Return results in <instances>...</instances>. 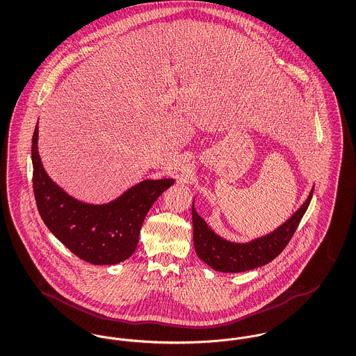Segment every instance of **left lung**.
Wrapping results in <instances>:
<instances>
[{
  "label": "left lung",
  "instance_id": "left-lung-1",
  "mask_svg": "<svg viewBox=\"0 0 356 356\" xmlns=\"http://www.w3.org/2000/svg\"><path fill=\"white\" fill-rule=\"evenodd\" d=\"M312 193L314 188L303 205L286 222L271 234L248 243H232L216 235L199 216L192 204L193 245L196 254L215 271L237 273L266 266L286 248L293 236L312 199Z\"/></svg>",
  "mask_w": 356,
  "mask_h": 356
}]
</instances>
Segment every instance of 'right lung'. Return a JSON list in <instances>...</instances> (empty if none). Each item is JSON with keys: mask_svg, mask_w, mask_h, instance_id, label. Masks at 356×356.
Wrapping results in <instances>:
<instances>
[{"mask_svg": "<svg viewBox=\"0 0 356 356\" xmlns=\"http://www.w3.org/2000/svg\"><path fill=\"white\" fill-rule=\"evenodd\" d=\"M37 140L38 122L32 138L33 192L48 229L70 252L90 264L112 266L131 257L149 208L175 180H144L111 203H84L72 197L48 176Z\"/></svg>", "mask_w": 356, "mask_h": 356, "instance_id": "add662e5", "label": "right lung"}]
</instances>
